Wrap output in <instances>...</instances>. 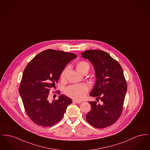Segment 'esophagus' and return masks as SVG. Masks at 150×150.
Instances as JSON below:
<instances>
[{"label": "esophagus", "mask_w": 150, "mask_h": 150, "mask_svg": "<svg viewBox=\"0 0 150 150\" xmlns=\"http://www.w3.org/2000/svg\"><path fill=\"white\" fill-rule=\"evenodd\" d=\"M72 102H73L74 103H76V104H80V103H81V101L75 100H74L72 101Z\"/></svg>", "instance_id": "obj_1"}]
</instances>
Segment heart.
Listing matches in <instances>:
<instances>
[{
    "mask_svg": "<svg viewBox=\"0 0 150 150\" xmlns=\"http://www.w3.org/2000/svg\"><path fill=\"white\" fill-rule=\"evenodd\" d=\"M77 71L80 73L83 74L84 72H87L88 73L89 70L90 66L88 63L85 61H80L78 62L76 66ZM68 71V68H66L63 71L61 74V79L64 80L66 78V74ZM88 87L85 84H78L73 85L68 87L65 89L64 92L69 97L73 99L80 100L83 99L86 96L88 92Z\"/></svg>",
    "mask_w": 150,
    "mask_h": 150,
    "instance_id": "heart-1",
    "label": "heart"
}]
</instances>
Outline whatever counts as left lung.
Masks as SVG:
<instances>
[{
	"label": "left lung",
	"instance_id": "left-lung-1",
	"mask_svg": "<svg viewBox=\"0 0 150 150\" xmlns=\"http://www.w3.org/2000/svg\"><path fill=\"white\" fill-rule=\"evenodd\" d=\"M81 55L90 61L95 71L96 81L89 95L102 101L101 104L89 102L91 109L86 120L96 128H105L115 123L122 113L127 91L123 70L118 62L102 50H86Z\"/></svg>",
	"mask_w": 150,
	"mask_h": 150
}]
</instances>
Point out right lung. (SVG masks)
<instances>
[{"instance_id":"add662e5","label":"right lung","mask_w":150,"mask_h":150,"mask_svg":"<svg viewBox=\"0 0 150 150\" xmlns=\"http://www.w3.org/2000/svg\"><path fill=\"white\" fill-rule=\"evenodd\" d=\"M76 57L73 53L48 49L37 54L28 64L19 93L27 115L34 123L50 127L62 119L72 100L60 95L58 100L50 102L49 92L55 87V83L66 64Z\"/></svg>"}]
</instances>
